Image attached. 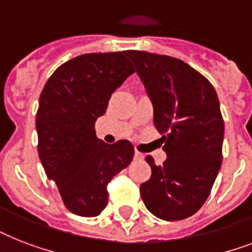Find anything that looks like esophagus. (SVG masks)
Masks as SVG:
<instances>
[{
	"mask_svg": "<svg viewBox=\"0 0 252 252\" xmlns=\"http://www.w3.org/2000/svg\"><path fill=\"white\" fill-rule=\"evenodd\" d=\"M134 159H137V161H142V159H144V154L136 152V153H134Z\"/></svg>",
	"mask_w": 252,
	"mask_h": 252,
	"instance_id": "34e87169",
	"label": "esophagus"
}]
</instances>
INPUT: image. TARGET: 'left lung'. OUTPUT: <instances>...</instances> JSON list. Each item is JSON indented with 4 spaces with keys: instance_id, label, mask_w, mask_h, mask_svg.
Returning a JSON list of instances; mask_svg holds the SVG:
<instances>
[{
    "instance_id": "8db88e82",
    "label": "left lung",
    "mask_w": 252,
    "mask_h": 252,
    "mask_svg": "<svg viewBox=\"0 0 252 252\" xmlns=\"http://www.w3.org/2000/svg\"><path fill=\"white\" fill-rule=\"evenodd\" d=\"M153 104V123L165 145L162 166L146 162L152 176L141 184L142 201L165 221L199 211L211 193L222 161L223 119L215 87L175 57L126 51Z\"/></svg>"
}]
</instances>
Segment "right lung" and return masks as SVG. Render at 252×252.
I'll list each match as a JSON object with an SVG mask.
<instances>
[{"label": "right lung", "mask_w": 252, "mask_h": 252, "mask_svg": "<svg viewBox=\"0 0 252 252\" xmlns=\"http://www.w3.org/2000/svg\"><path fill=\"white\" fill-rule=\"evenodd\" d=\"M133 72L122 52L86 53L57 68L41 91L39 157L74 215H100L108 203L107 184L132 162L133 145L126 140L103 142L95 134V122L106 112L111 94Z\"/></svg>", "instance_id": "1"}]
</instances>
